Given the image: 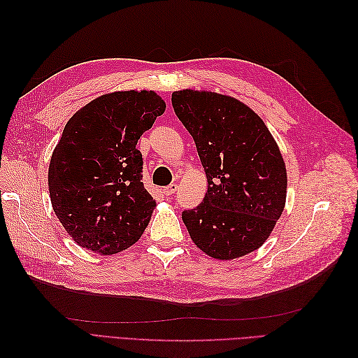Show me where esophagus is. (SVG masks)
I'll return each instance as SVG.
<instances>
[{"label": "esophagus", "mask_w": 358, "mask_h": 358, "mask_svg": "<svg viewBox=\"0 0 358 358\" xmlns=\"http://www.w3.org/2000/svg\"><path fill=\"white\" fill-rule=\"evenodd\" d=\"M178 191V183H170L169 187H166L162 189V192L166 194V196H171V194H175Z\"/></svg>", "instance_id": "1"}]
</instances>
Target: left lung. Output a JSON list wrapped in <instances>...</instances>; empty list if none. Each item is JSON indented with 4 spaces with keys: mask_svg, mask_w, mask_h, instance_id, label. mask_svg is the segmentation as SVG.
I'll list each match as a JSON object with an SVG mask.
<instances>
[{
    "mask_svg": "<svg viewBox=\"0 0 358 358\" xmlns=\"http://www.w3.org/2000/svg\"><path fill=\"white\" fill-rule=\"evenodd\" d=\"M192 136L208 178V192L182 220L192 242L218 259L262 246L282 215L287 170L263 119L239 100L208 91L171 94Z\"/></svg>",
    "mask_w": 358,
    "mask_h": 358,
    "instance_id": "obj_1",
    "label": "left lung"
}]
</instances>
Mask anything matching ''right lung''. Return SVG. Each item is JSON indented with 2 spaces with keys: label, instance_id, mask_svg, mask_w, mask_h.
I'll list each match as a JSON object with an SVG mask.
<instances>
[{
  "label": "right lung",
  "instance_id": "right-lung-1",
  "mask_svg": "<svg viewBox=\"0 0 358 358\" xmlns=\"http://www.w3.org/2000/svg\"><path fill=\"white\" fill-rule=\"evenodd\" d=\"M166 103L152 91L106 94L76 112L49 164L50 201L82 248L112 255L136 243L155 200L142 182L136 148Z\"/></svg>",
  "mask_w": 358,
  "mask_h": 358
}]
</instances>
